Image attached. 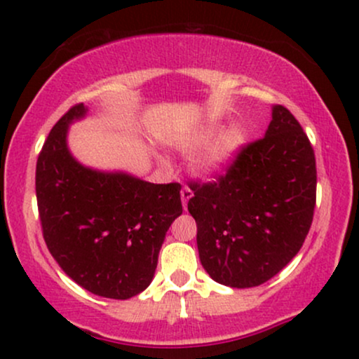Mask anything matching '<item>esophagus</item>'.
I'll return each mask as SVG.
<instances>
[{"mask_svg":"<svg viewBox=\"0 0 359 359\" xmlns=\"http://www.w3.org/2000/svg\"><path fill=\"white\" fill-rule=\"evenodd\" d=\"M192 196H194L192 189H191V187H187V185H184V187H182V191H180V199H182V205H184V209L187 208V203H189V199H191Z\"/></svg>","mask_w":359,"mask_h":359,"instance_id":"1","label":"esophagus"}]
</instances>
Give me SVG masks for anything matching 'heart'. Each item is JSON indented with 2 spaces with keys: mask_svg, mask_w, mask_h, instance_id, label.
Instances as JSON below:
<instances>
[{
  "mask_svg": "<svg viewBox=\"0 0 359 359\" xmlns=\"http://www.w3.org/2000/svg\"><path fill=\"white\" fill-rule=\"evenodd\" d=\"M216 131L217 126L209 125L203 128L201 131H197V133L191 135V137L179 140L177 147L184 151H192L196 148L203 147L204 143H208L216 135ZM245 143L246 135L240 126L228 128L221 135H217L211 145L199 155V158L196 162L197 170L204 177H214L221 174V172H224L234 162V158L240 154L241 148L245 147Z\"/></svg>",
  "mask_w": 359,
  "mask_h": 359,
  "instance_id": "heart-1",
  "label": "heart"
}]
</instances>
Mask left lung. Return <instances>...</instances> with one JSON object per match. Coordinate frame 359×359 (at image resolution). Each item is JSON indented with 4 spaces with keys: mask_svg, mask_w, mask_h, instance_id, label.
Here are the masks:
<instances>
[{
    "mask_svg": "<svg viewBox=\"0 0 359 359\" xmlns=\"http://www.w3.org/2000/svg\"><path fill=\"white\" fill-rule=\"evenodd\" d=\"M316 156L294 114L273 106L265 137L241 148L212 182H191L197 250L217 283L248 288L302 248L316 208Z\"/></svg>",
    "mask_w": 359,
    "mask_h": 359,
    "instance_id": "left-lung-1",
    "label": "left lung"
}]
</instances>
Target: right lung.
<instances>
[{"instance_id":"right-lung-1","label":"right lung","mask_w":359,"mask_h":359,"mask_svg":"<svg viewBox=\"0 0 359 359\" xmlns=\"http://www.w3.org/2000/svg\"><path fill=\"white\" fill-rule=\"evenodd\" d=\"M72 106L45 140L35 191L43 240L59 266L90 294L125 300L150 285L158 251L182 214L180 184H150L125 172L84 167L67 147Z\"/></svg>"}]
</instances>
